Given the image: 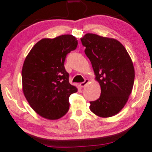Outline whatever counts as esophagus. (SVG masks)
I'll return each instance as SVG.
<instances>
[{
  "mask_svg": "<svg viewBox=\"0 0 152 152\" xmlns=\"http://www.w3.org/2000/svg\"><path fill=\"white\" fill-rule=\"evenodd\" d=\"M88 83H89V80H88V79H86L85 80H84L83 82L80 83V87H81V88H84L86 85H87Z\"/></svg>",
  "mask_w": 152,
  "mask_h": 152,
  "instance_id": "esophagus-1",
  "label": "esophagus"
}]
</instances>
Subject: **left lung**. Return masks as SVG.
Returning a JSON list of instances; mask_svg holds the SVG:
<instances>
[{"mask_svg":"<svg viewBox=\"0 0 152 152\" xmlns=\"http://www.w3.org/2000/svg\"><path fill=\"white\" fill-rule=\"evenodd\" d=\"M80 41L101 88L99 98L90 102V111L102 118L114 116L126 105L133 88L132 59L114 38L86 34Z\"/></svg>","mask_w":152,"mask_h":152,"instance_id":"obj_1","label":"left lung"}]
</instances>
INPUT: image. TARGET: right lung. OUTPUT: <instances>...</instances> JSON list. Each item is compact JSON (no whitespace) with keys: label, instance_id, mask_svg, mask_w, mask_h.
Segmentation results:
<instances>
[{"label":"right lung","instance_id":"obj_1","mask_svg":"<svg viewBox=\"0 0 152 152\" xmlns=\"http://www.w3.org/2000/svg\"><path fill=\"white\" fill-rule=\"evenodd\" d=\"M77 45L76 38L69 34L43 38L26 57L22 70L23 93L31 107L43 118L55 120L69 111V97L77 88L69 82L64 65L66 55Z\"/></svg>","mask_w":152,"mask_h":152}]
</instances>
